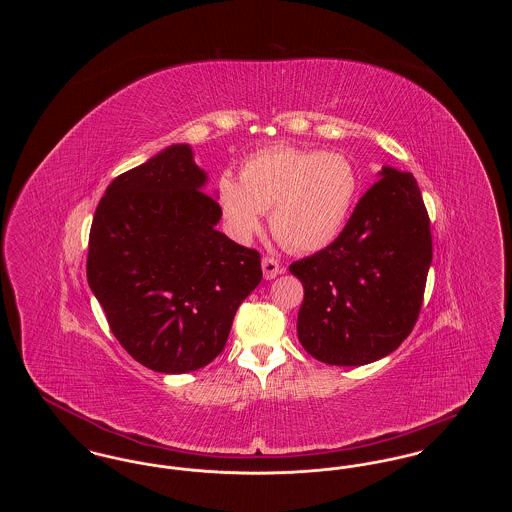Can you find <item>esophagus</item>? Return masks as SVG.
<instances>
[{
    "mask_svg": "<svg viewBox=\"0 0 512 512\" xmlns=\"http://www.w3.org/2000/svg\"><path fill=\"white\" fill-rule=\"evenodd\" d=\"M261 267H263V276H265V280H272V278H276L278 274H282V272H284V268L280 267V263H278L276 259H272V257H263Z\"/></svg>",
    "mask_w": 512,
    "mask_h": 512,
    "instance_id": "34e87169",
    "label": "esophagus"
}]
</instances>
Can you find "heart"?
<instances>
[{
  "label": "heart",
  "instance_id": "heart-1",
  "mask_svg": "<svg viewBox=\"0 0 512 512\" xmlns=\"http://www.w3.org/2000/svg\"><path fill=\"white\" fill-rule=\"evenodd\" d=\"M361 190L357 167L341 153L307 147H263L240 171L217 178L215 199L226 234L247 244L270 211L272 232L299 253L332 244L351 217Z\"/></svg>",
  "mask_w": 512,
  "mask_h": 512
}]
</instances>
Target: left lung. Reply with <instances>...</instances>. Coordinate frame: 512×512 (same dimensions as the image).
Masks as SVG:
<instances>
[{"label": "left lung", "mask_w": 512, "mask_h": 512, "mask_svg": "<svg viewBox=\"0 0 512 512\" xmlns=\"http://www.w3.org/2000/svg\"><path fill=\"white\" fill-rule=\"evenodd\" d=\"M340 236L290 272L303 284L297 336L326 365L361 366L411 334L432 265L430 219L411 172L382 167Z\"/></svg>", "instance_id": "obj_1"}]
</instances>
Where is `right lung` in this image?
I'll use <instances>...</instances> for the list:
<instances>
[{"instance_id":"obj_1","label":"right lung","mask_w":512,"mask_h":512,"mask_svg":"<svg viewBox=\"0 0 512 512\" xmlns=\"http://www.w3.org/2000/svg\"><path fill=\"white\" fill-rule=\"evenodd\" d=\"M205 184L192 147L174 144L117 176L92 222L90 290L122 347L155 372L209 365L263 278L261 255L215 228Z\"/></svg>"}]
</instances>
